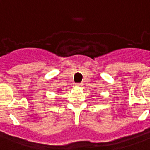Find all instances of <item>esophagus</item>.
Instances as JSON below:
<instances>
[{"label": "esophagus", "instance_id": "esophagus-1", "mask_svg": "<svg viewBox=\"0 0 150 150\" xmlns=\"http://www.w3.org/2000/svg\"><path fill=\"white\" fill-rule=\"evenodd\" d=\"M82 86H83V83H76V84H75V87H82Z\"/></svg>", "mask_w": 150, "mask_h": 150}]
</instances>
